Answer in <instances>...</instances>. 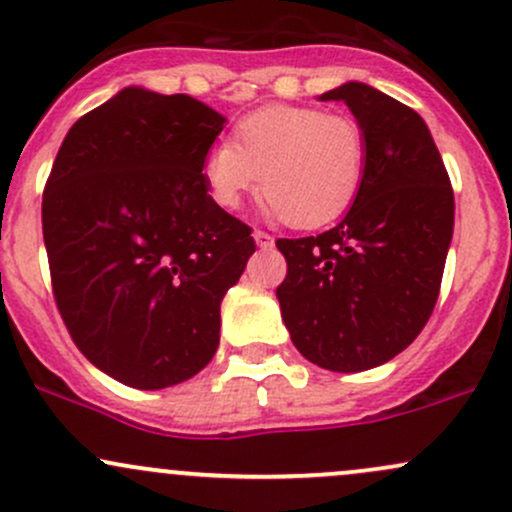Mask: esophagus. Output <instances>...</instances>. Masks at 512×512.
<instances>
[{
    "instance_id": "34e87169",
    "label": "esophagus",
    "mask_w": 512,
    "mask_h": 512,
    "mask_svg": "<svg viewBox=\"0 0 512 512\" xmlns=\"http://www.w3.org/2000/svg\"><path fill=\"white\" fill-rule=\"evenodd\" d=\"M252 238H255V243L260 247H272L274 245V238L269 233H265V230H255V233H252Z\"/></svg>"
}]
</instances>
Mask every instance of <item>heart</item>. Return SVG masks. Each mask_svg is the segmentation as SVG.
<instances>
[{"label": "heart", "instance_id": "obj_1", "mask_svg": "<svg viewBox=\"0 0 512 512\" xmlns=\"http://www.w3.org/2000/svg\"><path fill=\"white\" fill-rule=\"evenodd\" d=\"M367 167V133L357 119L318 106L269 104L240 119L233 140L213 145L204 179L221 209H238L260 187L269 216L313 230L352 209Z\"/></svg>", "mask_w": 512, "mask_h": 512}]
</instances>
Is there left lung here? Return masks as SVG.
<instances>
[{"label": "left lung", "instance_id": "8db88e82", "mask_svg": "<svg viewBox=\"0 0 512 512\" xmlns=\"http://www.w3.org/2000/svg\"><path fill=\"white\" fill-rule=\"evenodd\" d=\"M345 101L369 143L364 187L316 238H279L277 299L291 342L330 372H364L406 350L432 316L454 228V192L428 126L411 106L362 82Z\"/></svg>", "mask_w": 512, "mask_h": 512}]
</instances>
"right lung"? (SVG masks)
Instances as JSON below:
<instances>
[{
	"label": "right lung",
	"mask_w": 512,
	"mask_h": 512,
	"mask_svg": "<svg viewBox=\"0 0 512 512\" xmlns=\"http://www.w3.org/2000/svg\"><path fill=\"white\" fill-rule=\"evenodd\" d=\"M221 114L126 87L70 128L43 192L50 282L70 338L101 372L165 389L216 355L221 301L255 252L211 199Z\"/></svg>",
	"instance_id": "1"
}]
</instances>
